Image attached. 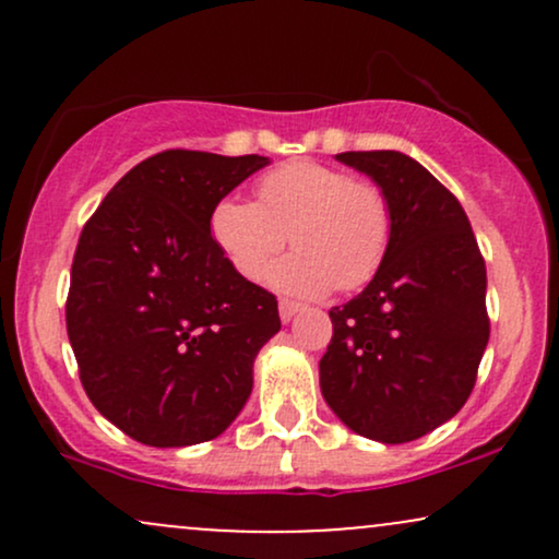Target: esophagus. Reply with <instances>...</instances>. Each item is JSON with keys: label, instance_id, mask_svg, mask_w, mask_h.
Returning a JSON list of instances; mask_svg holds the SVG:
<instances>
[{"label": "esophagus", "instance_id": "1", "mask_svg": "<svg viewBox=\"0 0 559 559\" xmlns=\"http://www.w3.org/2000/svg\"><path fill=\"white\" fill-rule=\"evenodd\" d=\"M299 310H301L299 301H294V299H281L278 301V316H281V320H284V323H288V320L297 316Z\"/></svg>", "mask_w": 559, "mask_h": 559}]
</instances>
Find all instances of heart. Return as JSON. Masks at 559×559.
<instances>
[{
	"label": "heart",
	"mask_w": 559,
	"mask_h": 559,
	"mask_svg": "<svg viewBox=\"0 0 559 559\" xmlns=\"http://www.w3.org/2000/svg\"><path fill=\"white\" fill-rule=\"evenodd\" d=\"M210 230L243 278H258L292 234L297 254L275 262L267 278L275 288L312 297L331 286L355 292L368 284L386 260L394 215L378 183L299 159L260 178L258 202L221 199Z\"/></svg>",
	"instance_id": "heart-1"
}]
</instances>
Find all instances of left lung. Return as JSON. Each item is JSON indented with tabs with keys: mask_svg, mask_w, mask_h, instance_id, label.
Returning <instances> with one entry per match:
<instances>
[{
	"mask_svg": "<svg viewBox=\"0 0 559 559\" xmlns=\"http://www.w3.org/2000/svg\"><path fill=\"white\" fill-rule=\"evenodd\" d=\"M386 191L394 234L362 294L329 312L320 391L365 439L404 444L460 413L489 344L486 262L463 204L402 152L336 155Z\"/></svg>",
	"mask_w": 559,
	"mask_h": 559,
	"instance_id": "obj_1",
	"label": "left lung"
}]
</instances>
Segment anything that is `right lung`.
<instances>
[{"instance_id": "1", "label": "right lung", "mask_w": 559, "mask_h": 559, "mask_svg": "<svg viewBox=\"0 0 559 559\" xmlns=\"http://www.w3.org/2000/svg\"><path fill=\"white\" fill-rule=\"evenodd\" d=\"M262 165L165 150L128 170L81 230L68 338L88 400L141 444L215 439L252 394L278 301L236 273L210 215Z\"/></svg>"}]
</instances>
